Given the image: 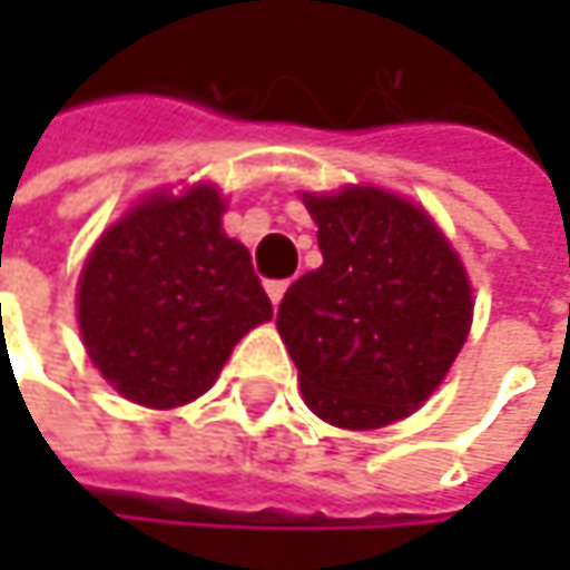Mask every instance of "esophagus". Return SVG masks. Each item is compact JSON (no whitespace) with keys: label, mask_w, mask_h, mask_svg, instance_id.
Segmentation results:
<instances>
[{"label":"esophagus","mask_w":570,"mask_h":570,"mask_svg":"<svg viewBox=\"0 0 570 570\" xmlns=\"http://www.w3.org/2000/svg\"><path fill=\"white\" fill-rule=\"evenodd\" d=\"M286 286H289L286 281H267V296H271V303H274V306H281Z\"/></svg>","instance_id":"esophagus-1"}]
</instances>
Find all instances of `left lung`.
Segmentation results:
<instances>
[{
    "instance_id": "left-lung-1",
    "label": "left lung",
    "mask_w": 570,
    "mask_h": 570,
    "mask_svg": "<svg viewBox=\"0 0 570 570\" xmlns=\"http://www.w3.org/2000/svg\"><path fill=\"white\" fill-rule=\"evenodd\" d=\"M323 267L286 289L277 330L306 405L383 429L439 390L472 326L469 274L435 220L380 187L303 194Z\"/></svg>"
}]
</instances>
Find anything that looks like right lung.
<instances>
[{
	"label": "right lung",
	"instance_id": "right-lung-1",
	"mask_svg": "<svg viewBox=\"0 0 570 570\" xmlns=\"http://www.w3.org/2000/svg\"><path fill=\"white\" fill-rule=\"evenodd\" d=\"M214 184L138 200L91 247L78 277V330L125 399L174 409L204 396L230 350L274 306L244 244L224 234Z\"/></svg>",
	"mask_w": 570,
	"mask_h": 570
}]
</instances>
